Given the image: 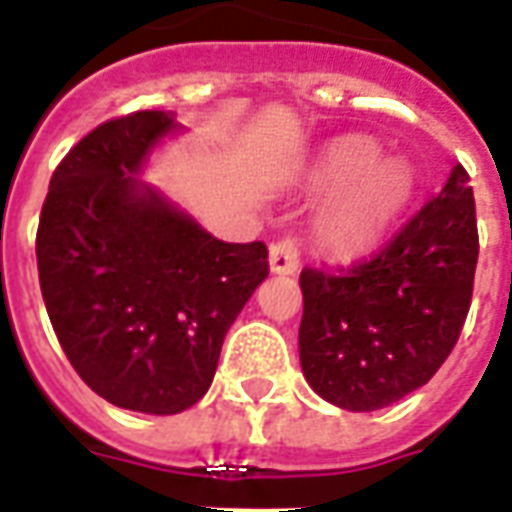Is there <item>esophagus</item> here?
Segmentation results:
<instances>
[{"label": "esophagus", "mask_w": 512, "mask_h": 512, "mask_svg": "<svg viewBox=\"0 0 512 512\" xmlns=\"http://www.w3.org/2000/svg\"><path fill=\"white\" fill-rule=\"evenodd\" d=\"M268 266L274 274H296L299 268V241L296 238H282L268 249Z\"/></svg>", "instance_id": "obj_1"}]
</instances>
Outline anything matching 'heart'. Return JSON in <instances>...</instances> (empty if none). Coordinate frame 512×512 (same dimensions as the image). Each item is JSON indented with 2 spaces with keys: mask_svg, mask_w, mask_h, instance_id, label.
Listing matches in <instances>:
<instances>
[{
  "mask_svg": "<svg viewBox=\"0 0 512 512\" xmlns=\"http://www.w3.org/2000/svg\"><path fill=\"white\" fill-rule=\"evenodd\" d=\"M310 185L335 194L318 219V235L335 255H360L380 241L405 210L416 174L399 157H380V146L363 135H346L324 146L310 169Z\"/></svg>",
  "mask_w": 512,
  "mask_h": 512,
  "instance_id": "b5f03b06",
  "label": "heart"
}]
</instances>
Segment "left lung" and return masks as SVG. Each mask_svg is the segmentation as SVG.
Instances as JSON below:
<instances>
[{"mask_svg": "<svg viewBox=\"0 0 512 512\" xmlns=\"http://www.w3.org/2000/svg\"><path fill=\"white\" fill-rule=\"evenodd\" d=\"M480 257L477 210L457 163L438 196L368 260L299 274V357L332 405L380 410L432 380L466 324Z\"/></svg>", "mask_w": 512, "mask_h": 512, "instance_id": "left-lung-1", "label": "left lung"}]
</instances>
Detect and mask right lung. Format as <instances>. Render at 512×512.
<instances>
[{
	"mask_svg": "<svg viewBox=\"0 0 512 512\" xmlns=\"http://www.w3.org/2000/svg\"><path fill=\"white\" fill-rule=\"evenodd\" d=\"M163 110L91 130L52 174L35 257L46 313L82 382L110 405L174 416L196 405L224 335L268 277L263 241L224 244L135 174Z\"/></svg>",
	"mask_w": 512,
	"mask_h": 512,
	"instance_id": "right-lung-1",
	"label": "right lung"
}]
</instances>
